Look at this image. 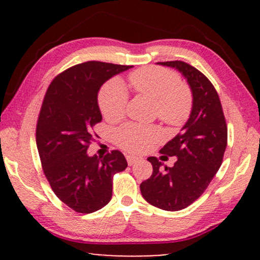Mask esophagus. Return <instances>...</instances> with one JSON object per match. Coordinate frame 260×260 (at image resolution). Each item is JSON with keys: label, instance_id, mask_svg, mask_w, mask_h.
<instances>
[{"label": "esophagus", "instance_id": "1", "mask_svg": "<svg viewBox=\"0 0 260 260\" xmlns=\"http://www.w3.org/2000/svg\"><path fill=\"white\" fill-rule=\"evenodd\" d=\"M126 161H127V165L133 166L134 163H136L138 161V157H136V156H133V155H127Z\"/></svg>", "mask_w": 260, "mask_h": 260}]
</instances>
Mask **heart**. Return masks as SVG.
I'll return each mask as SVG.
<instances>
[{
	"label": "heart",
	"instance_id": "b5f03b06",
	"mask_svg": "<svg viewBox=\"0 0 260 260\" xmlns=\"http://www.w3.org/2000/svg\"><path fill=\"white\" fill-rule=\"evenodd\" d=\"M134 90L155 101L156 115L162 122L179 126L190 115L193 99L188 88L180 83L173 71L161 67H144L129 76ZM99 108L106 119L117 120L124 116L127 104V91L122 81L112 79L102 87L98 95ZM156 126L125 124L116 130L115 140L120 148L130 152H144L162 140Z\"/></svg>",
	"mask_w": 260,
	"mask_h": 260
}]
</instances>
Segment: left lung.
Returning a JSON list of instances; mask_svg holds the SVG:
<instances>
[{"mask_svg": "<svg viewBox=\"0 0 260 260\" xmlns=\"http://www.w3.org/2000/svg\"><path fill=\"white\" fill-rule=\"evenodd\" d=\"M157 63L176 69L186 78L193 106L181 133L159 150L176 156L174 167L163 166L154 156L148 157L152 174L140 188L149 204L175 212L200 198L219 170L227 145V125L218 92L205 74L179 60Z\"/></svg>", "mask_w": 260, "mask_h": 260, "instance_id": "left-lung-1", "label": "left lung"}]
</instances>
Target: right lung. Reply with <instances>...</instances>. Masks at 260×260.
Returning <instances> with one entry per match:
<instances>
[{"instance_id":"1","label":"right lung","mask_w":260,"mask_h":260,"mask_svg":"<svg viewBox=\"0 0 260 260\" xmlns=\"http://www.w3.org/2000/svg\"><path fill=\"white\" fill-rule=\"evenodd\" d=\"M133 66L102 61L79 63L56 76L47 88L37 124V145L45 176L54 194L73 211L93 213L109 204L112 179L127 167L112 150L88 156L92 129L102 122L98 92L116 74Z\"/></svg>"}]
</instances>
